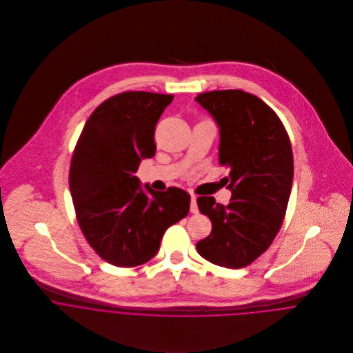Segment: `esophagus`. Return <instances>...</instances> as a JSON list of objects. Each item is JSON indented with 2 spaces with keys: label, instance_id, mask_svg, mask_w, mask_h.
<instances>
[{
  "label": "esophagus",
  "instance_id": "34e87169",
  "mask_svg": "<svg viewBox=\"0 0 353 353\" xmlns=\"http://www.w3.org/2000/svg\"><path fill=\"white\" fill-rule=\"evenodd\" d=\"M190 212L192 213H199V206H197V200L194 196H192V201H190Z\"/></svg>",
  "mask_w": 353,
  "mask_h": 353
}]
</instances>
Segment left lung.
Returning <instances> with one entry per match:
<instances>
[{
  "instance_id": "1",
  "label": "left lung",
  "mask_w": 353,
  "mask_h": 353,
  "mask_svg": "<svg viewBox=\"0 0 353 353\" xmlns=\"http://www.w3.org/2000/svg\"><path fill=\"white\" fill-rule=\"evenodd\" d=\"M196 101L219 126V161L230 167L232 192L227 206L197 199L212 221L197 252L214 265L241 269L266 252L281 228L294 181L291 141L277 114L255 95L212 91Z\"/></svg>"
}]
</instances>
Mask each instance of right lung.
<instances>
[{
	"label": "right lung",
	"instance_id": "right-lung-1",
	"mask_svg": "<svg viewBox=\"0 0 353 353\" xmlns=\"http://www.w3.org/2000/svg\"><path fill=\"white\" fill-rule=\"evenodd\" d=\"M172 95L122 92L91 114L72 156L69 188L90 246L119 268L153 258L168 227L190 209L179 188L154 192L134 175L156 152V123Z\"/></svg>",
	"mask_w": 353,
	"mask_h": 353
}]
</instances>
